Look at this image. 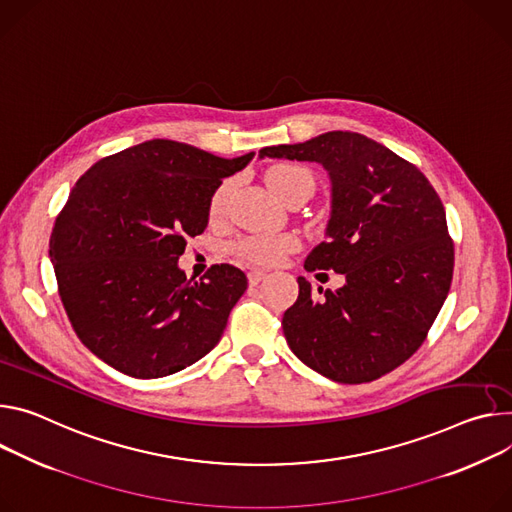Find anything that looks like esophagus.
Returning a JSON list of instances; mask_svg holds the SVG:
<instances>
[{"instance_id": "esophagus-1", "label": "esophagus", "mask_w": 512, "mask_h": 512, "mask_svg": "<svg viewBox=\"0 0 512 512\" xmlns=\"http://www.w3.org/2000/svg\"><path fill=\"white\" fill-rule=\"evenodd\" d=\"M265 275H267V273H265L263 269H253V271H249V284H251V286H257Z\"/></svg>"}]
</instances>
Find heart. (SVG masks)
Masks as SVG:
<instances>
[{
  "label": "heart",
  "instance_id": "obj_1",
  "mask_svg": "<svg viewBox=\"0 0 512 512\" xmlns=\"http://www.w3.org/2000/svg\"><path fill=\"white\" fill-rule=\"evenodd\" d=\"M269 190L286 200L294 192L314 190V177L308 169L298 165H275L265 175ZM230 192V183H220L210 200V214L218 216L224 210L226 198ZM298 247V239L294 235H269V237H251L239 245V255L249 263H275L286 253Z\"/></svg>",
  "mask_w": 512,
  "mask_h": 512
}]
</instances>
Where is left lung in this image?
I'll return each mask as SVG.
<instances>
[{"instance_id":"left-lung-1","label":"left lung","mask_w":512,"mask_h":512,"mask_svg":"<svg viewBox=\"0 0 512 512\" xmlns=\"http://www.w3.org/2000/svg\"><path fill=\"white\" fill-rule=\"evenodd\" d=\"M310 161L331 179V216L306 271H337L339 290L300 294L282 327L294 355L341 384L378 380L423 345L451 286L453 243L429 179L384 145L333 130L259 159ZM320 275V273H318Z\"/></svg>"}]
</instances>
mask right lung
<instances>
[{
    "label": "right lung",
    "mask_w": 512,
    "mask_h": 512,
    "mask_svg": "<svg viewBox=\"0 0 512 512\" xmlns=\"http://www.w3.org/2000/svg\"><path fill=\"white\" fill-rule=\"evenodd\" d=\"M253 157L224 159L153 138L77 179L49 255L67 316L91 353L130 378L153 380L218 345L247 275L222 263L194 282L177 261L188 237L206 230L222 179Z\"/></svg>",
    "instance_id": "1"
}]
</instances>
